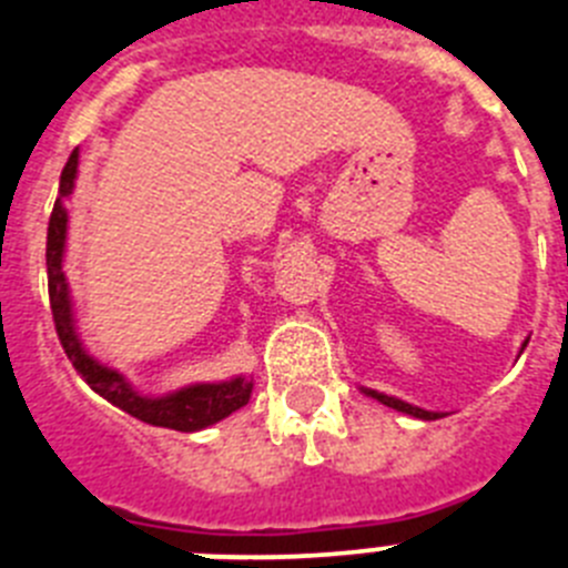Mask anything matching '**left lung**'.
Wrapping results in <instances>:
<instances>
[{"label":"left lung","instance_id":"8db88e82","mask_svg":"<svg viewBox=\"0 0 568 568\" xmlns=\"http://www.w3.org/2000/svg\"><path fill=\"white\" fill-rule=\"evenodd\" d=\"M526 344H529V341H524V346ZM361 389H364V393L369 395V398L381 400V404H384V406H393V409H398V413H404V415H413V418H420V420L444 418V415H440V413H429V409H420V406L406 404V400L395 398V395H384V393H378V389H366V386H361Z\"/></svg>","mask_w":568,"mask_h":568}]
</instances>
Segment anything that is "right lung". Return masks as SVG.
Masks as SVG:
<instances>
[{"mask_svg": "<svg viewBox=\"0 0 568 568\" xmlns=\"http://www.w3.org/2000/svg\"><path fill=\"white\" fill-rule=\"evenodd\" d=\"M79 175V148L70 153L68 164L59 179V195L53 204L48 224V293H50V310H53V324H57L59 341H62L64 353L73 361L77 373L82 375L84 384L93 393L102 395L113 406H119L122 413L133 415V418L144 420L150 426H164V429H175V433H199L207 426L219 424L235 409L247 404L253 395V378L250 375H233L230 381H202V384H187L182 389L164 395H144L139 393L113 366L102 364L99 358L88 353L82 335H79L77 324V304L70 295L68 275H64V250H68V202L77 187Z\"/></svg>", "mask_w": 568, "mask_h": 568, "instance_id": "1", "label": "right lung"}]
</instances>
